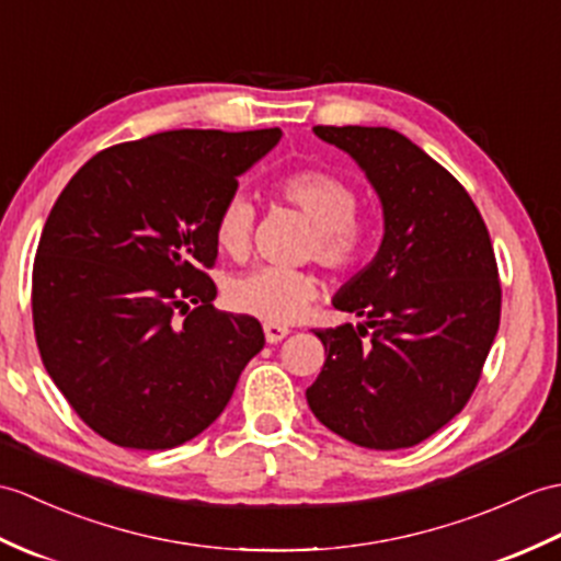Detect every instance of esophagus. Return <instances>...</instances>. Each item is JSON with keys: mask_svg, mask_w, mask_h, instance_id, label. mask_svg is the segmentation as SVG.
Segmentation results:
<instances>
[{"mask_svg": "<svg viewBox=\"0 0 561 561\" xmlns=\"http://www.w3.org/2000/svg\"><path fill=\"white\" fill-rule=\"evenodd\" d=\"M263 330H265V340H267V344H277V342H282L286 334H289V330L286 328H282V324H270V322H265L263 324Z\"/></svg>", "mask_w": 561, "mask_h": 561, "instance_id": "esophagus-1", "label": "esophagus"}]
</instances>
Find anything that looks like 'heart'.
Instances as JSON below:
<instances>
[{"label": "heart", "mask_w": 561, "mask_h": 561, "mask_svg": "<svg viewBox=\"0 0 561 561\" xmlns=\"http://www.w3.org/2000/svg\"><path fill=\"white\" fill-rule=\"evenodd\" d=\"M279 195L291 203L312 227L310 253L320 265L334 272L354 270L370 249V229L354 217L358 195L340 176L304 169L286 174ZM255 207L245 193L237 191L221 203L215 219V241L231 257H243L251 249ZM233 310L275 322H294L316 301L318 279L301 270L255 267L231 277L225 289Z\"/></svg>", "instance_id": "obj_1"}]
</instances>
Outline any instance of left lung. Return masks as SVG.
Instances as JSON below:
<instances>
[{
  "label": "left lung",
  "instance_id": "1",
  "mask_svg": "<svg viewBox=\"0 0 561 561\" xmlns=\"http://www.w3.org/2000/svg\"><path fill=\"white\" fill-rule=\"evenodd\" d=\"M354 160L382 205V243L332 306L363 318L316 330L324 366L306 389L316 419L366 449L430 437L471 399L500 328L502 289L471 195L385 126H312Z\"/></svg>",
  "mask_w": 561,
  "mask_h": 561
}]
</instances>
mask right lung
Here are the masks:
<instances>
[{"instance_id":"right-lung-1","label":"right lung","mask_w":561,"mask_h":561,"mask_svg":"<svg viewBox=\"0 0 561 561\" xmlns=\"http://www.w3.org/2000/svg\"><path fill=\"white\" fill-rule=\"evenodd\" d=\"M279 128H181L88 160L45 221L33 324L47 375L85 425L172 449L225 411L265 334L213 308L215 219Z\"/></svg>"}]
</instances>
